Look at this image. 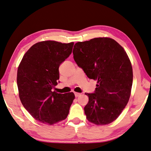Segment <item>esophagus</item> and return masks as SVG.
I'll return each instance as SVG.
<instances>
[{
  "label": "esophagus",
  "mask_w": 151,
  "mask_h": 151,
  "mask_svg": "<svg viewBox=\"0 0 151 151\" xmlns=\"http://www.w3.org/2000/svg\"><path fill=\"white\" fill-rule=\"evenodd\" d=\"M74 93H75V96H76V98H77V97H79V96H80L81 95V93H78V92H75Z\"/></svg>",
  "instance_id": "34e87169"
}]
</instances>
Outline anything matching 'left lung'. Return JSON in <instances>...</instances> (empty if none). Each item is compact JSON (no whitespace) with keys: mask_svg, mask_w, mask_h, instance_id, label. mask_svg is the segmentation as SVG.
I'll list each match as a JSON object with an SVG mask.
<instances>
[{"mask_svg":"<svg viewBox=\"0 0 151 151\" xmlns=\"http://www.w3.org/2000/svg\"><path fill=\"white\" fill-rule=\"evenodd\" d=\"M73 54L86 76L97 80L95 93H86V118L96 125L110 124L122 113L131 93L132 68L127 52L113 39L98 37L76 43Z\"/></svg>","mask_w":151,"mask_h":151,"instance_id":"left-lung-1","label":"left lung"}]
</instances>
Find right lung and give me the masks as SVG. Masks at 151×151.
<instances>
[{
	"label": "right lung",
	"mask_w": 151,
	"mask_h": 151,
	"mask_svg": "<svg viewBox=\"0 0 151 151\" xmlns=\"http://www.w3.org/2000/svg\"><path fill=\"white\" fill-rule=\"evenodd\" d=\"M74 43L38 42L24 54L17 70V86L22 104L35 119L52 125L65 120L75 98L73 92L58 93L59 65L72 52Z\"/></svg>",
	"instance_id": "add662e5"
}]
</instances>
